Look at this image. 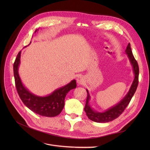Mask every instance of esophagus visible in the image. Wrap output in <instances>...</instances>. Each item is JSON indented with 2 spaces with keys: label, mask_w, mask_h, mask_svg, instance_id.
<instances>
[{
  "label": "esophagus",
  "mask_w": 150,
  "mask_h": 150,
  "mask_svg": "<svg viewBox=\"0 0 150 150\" xmlns=\"http://www.w3.org/2000/svg\"><path fill=\"white\" fill-rule=\"evenodd\" d=\"M76 81H77V83L78 84H80V85L83 84L84 83V82H85L84 78L83 76H78V78L76 79Z\"/></svg>",
  "instance_id": "obj_1"
}]
</instances>
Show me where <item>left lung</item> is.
Listing matches in <instances>:
<instances>
[{"instance_id": "1", "label": "left lung", "mask_w": 150, "mask_h": 150, "mask_svg": "<svg viewBox=\"0 0 150 150\" xmlns=\"http://www.w3.org/2000/svg\"><path fill=\"white\" fill-rule=\"evenodd\" d=\"M125 53L128 55L131 64L132 66V70L134 74V78L133 82L128 92L120 102H119L115 106L107 109L106 111L104 112H100L96 111H94L89 105L91 96L89 95L88 90L86 89V91L88 92V96L84 107V111L86 112V115H87L89 119L93 122L98 123H106L111 122L117 119V117H119L129 103L132 96H134V94L137 89L139 83V69L137 62L132 54L131 49V45L129 43L127 45Z\"/></svg>"}]
</instances>
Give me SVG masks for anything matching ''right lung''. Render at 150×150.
Wrapping results in <instances>:
<instances>
[{
	"label": "right lung",
	"instance_id": "obj_1",
	"mask_svg": "<svg viewBox=\"0 0 150 150\" xmlns=\"http://www.w3.org/2000/svg\"><path fill=\"white\" fill-rule=\"evenodd\" d=\"M38 30V29L35 33ZM21 53L20 51L14 62L13 72L16 88L23 104L31 111L42 116L52 117L59 115L64 106V100L67 93L70 90L76 88V80H72L66 86L54 91L49 96H37L31 93L21 81L18 73L21 62Z\"/></svg>",
	"mask_w": 150,
	"mask_h": 150
}]
</instances>
